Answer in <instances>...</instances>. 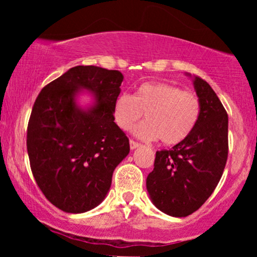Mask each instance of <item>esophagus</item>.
I'll return each mask as SVG.
<instances>
[{
    "mask_svg": "<svg viewBox=\"0 0 257 257\" xmlns=\"http://www.w3.org/2000/svg\"><path fill=\"white\" fill-rule=\"evenodd\" d=\"M129 145H131V149L132 150H135V149H137V147L140 146V144L137 143V141H134V140H133V139H131V140H129Z\"/></svg>",
    "mask_w": 257,
    "mask_h": 257,
    "instance_id": "34e87169",
    "label": "esophagus"
}]
</instances>
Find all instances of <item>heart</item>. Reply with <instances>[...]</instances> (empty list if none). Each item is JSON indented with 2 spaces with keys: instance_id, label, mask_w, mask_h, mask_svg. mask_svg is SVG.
I'll use <instances>...</instances> for the list:
<instances>
[{
  "instance_id": "b5f03b06",
  "label": "heart",
  "mask_w": 257,
  "mask_h": 257,
  "mask_svg": "<svg viewBox=\"0 0 257 257\" xmlns=\"http://www.w3.org/2000/svg\"><path fill=\"white\" fill-rule=\"evenodd\" d=\"M145 113L146 122L135 129L138 137L158 139L164 145L184 141L198 122L200 100L196 93L163 82H146L135 95L124 93L113 106V118L123 131H131Z\"/></svg>"
}]
</instances>
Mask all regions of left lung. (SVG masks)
<instances>
[{"label": "left lung", "instance_id": "8db88e82", "mask_svg": "<svg viewBox=\"0 0 257 257\" xmlns=\"http://www.w3.org/2000/svg\"><path fill=\"white\" fill-rule=\"evenodd\" d=\"M200 100L196 126L181 143L156 152L146 187L161 211L185 217L194 213L219 184L228 157V116L213 88L194 77Z\"/></svg>", "mask_w": 257, "mask_h": 257}]
</instances>
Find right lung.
<instances>
[{
    "label": "right lung",
    "instance_id": "add662e5",
    "mask_svg": "<svg viewBox=\"0 0 257 257\" xmlns=\"http://www.w3.org/2000/svg\"><path fill=\"white\" fill-rule=\"evenodd\" d=\"M123 75L99 66H75L42 88L28 124L32 175L47 199L72 214L100 204L112 174L129 153V139L113 122ZM93 91L97 105L74 104L78 89Z\"/></svg>",
    "mask_w": 257,
    "mask_h": 257
}]
</instances>
